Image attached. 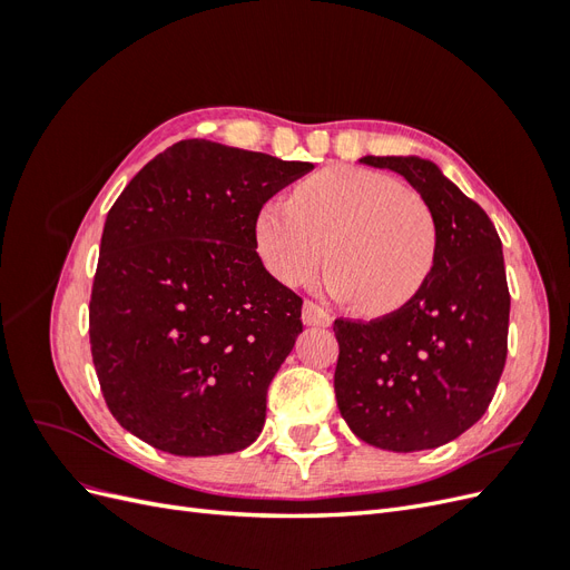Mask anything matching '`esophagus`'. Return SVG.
<instances>
[{"instance_id": "obj_1", "label": "esophagus", "mask_w": 570, "mask_h": 570, "mask_svg": "<svg viewBox=\"0 0 570 570\" xmlns=\"http://www.w3.org/2000/svg\"><path fill=\"white\" fill-rule=\"evenodd\" d=\"M302 321L306 325H312V327H331L333 325V316L327 314L323 306H318L314 302H304V306H302Z\"/></svg>"}]
</instances>
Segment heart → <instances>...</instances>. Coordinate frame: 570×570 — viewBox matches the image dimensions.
<instances>
[{
	"mask_svg": "<svg viewBox=\"0 0 570 570\" xmlns=\"http://www.w3.org/2000/svg\"><path fill=\"white\" fill-rule=\"evenodd\" d=\"M256 254L287 287L312 283L325 256V287L364 314H390L423 287L435 258V220L400 180L335 166L306 178L289 202L264 204Z\"/></svg>",
	"mask_w": 570,
	"mask_h": 570,
	"instance_id": "obj_1",
	"label": "heart"
}]
</instances>
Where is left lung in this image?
I'll list each match as a JSON object with an SVG mask.
<instances>
[{"label": "left lung", "instance_id": "1", "mask_svg": "<svg viewBox=\"0 0 570 570\" xmlns=\"http://www.w3.org/2000/svg\"><path fill=\"white\" fill-rule=\"evenodd\" d=\"M416 189L435 220V258L400 312L335 321V396L352 433L387 452L456 440L488 411L507 364L509 285L490 216L421 157H364Z\"/></svg>", "mask_w": 570, "mask_h": 570}]
</instances>
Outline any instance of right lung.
I'll return each instance as SVG.
<instances>
[{
	"mask_svg": "<svg viewBox=\"0 0 570 570\" xmlns=\"http://www.w3.org/2000/svg\"><path fill=\"white\" fill-rule=\"evenodd\" d=\"M314 168L183 140L151 159L105 223L90 344L114 419L176 456L249 446L302 333V299L264 268L254 220Z\"/></svg>",
	"mask_w": 570,
	"mask_h": 570,
	"instance_id": "right-lung-1",
	"label": "right lung"
}]
</instances>
